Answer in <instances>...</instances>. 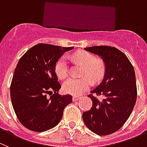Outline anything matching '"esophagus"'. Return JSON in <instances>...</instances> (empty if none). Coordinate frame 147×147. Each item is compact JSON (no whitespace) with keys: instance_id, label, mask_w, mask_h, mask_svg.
Listing matches in <instances>:
<instances>
[{"instance_id":"obj_1","label":"esophagus","mask_w":147,"mask_h":147,"mask_svg":"<svg viewBox=\"0 0 147 147\" xmlns=\"http://www.w3.org/2000/svg\"><path fill=\"white\" fill-rule=\"evenodd\" d=\"M80 97L79 96H77V95H74V96H72V101L75 102V101H77V100H80Z\"/></svg>"}]
</instances>
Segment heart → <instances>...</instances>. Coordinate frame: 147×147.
Here are the masks:
<instances>
[{"instance_id": "heart-1", "label": "heart", "mask_w": 147, "mask_h": 147, "mask_svg": "<svg viewBox=\"0 0 147 147\" xmlns=\"http://www.w3.org/2000/svg\"><path fill=\"white\" fill-rule=\"evenodd\" d=\"M73 59L84 66L82 75L86 76L80 78H70L67 79L64 83L63 89L66 93L69 94L79 95L92 86V82L90 77L95 81L102 78L105 72V67L101 61L96 60L94 55L85 51L76 53L74 55ZM55 70L60 79H64L68 76L69 68L66 56H62L58 60L55 64Z\"/></svg>"}]
</instances>
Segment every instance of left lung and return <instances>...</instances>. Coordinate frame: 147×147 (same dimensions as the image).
<instances>
[{
    "instance_id": "1",
    "label": "left lung",
    "mask_w": 147,
    "mask_h": 147,
    "mask_svg": "<svg viewBox=\"0 0 147 147\" xmlns=\"http://www.w3.org/2000/svg\"><path fill=\"white\" fill-rule=\"evenodd\" d=\"M85 51L98 55L105 63L104 78L88 95L92 108L83 113L87 127L99 136L115 133L125 125L134 108L137 99L136 74L124 53L110 46H93ZM103 96L99 100L93 96Z\"/></svg>"
}]
</instances>
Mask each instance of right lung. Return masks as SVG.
<instances>
[{"mask_svg": "<svg viewBox=\"0 0 147 147\" xmlns=\"http://www.w3.org/2000/svg\"><path fill=\"white\" fill-rule=\"evenodd\" d=\"M72 49L38 44L20 59L10 95L17 117L30 130L44 132L53 128L61 119L65 107L72 102L71 95L58 93L61 86L55 70L58 60Z\"/></svg>", "mask_w": 147, "mask_h": 147, "instance_id": "1", "label": "right lung"}]
</instances>
